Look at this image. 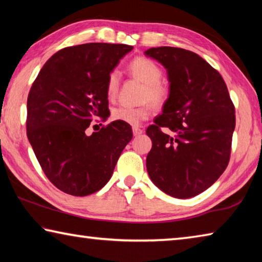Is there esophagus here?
Segmentation results:
<instances>
[{
	"label": "esophagus",
	"mask_w": 262,
	"mask_h": 262,
	"mask_svg": "<svg viewBox=\"0 0 262 262\" xmlns=\"http://www.w3.org/2000/svg\"><path fill=\"white\" fill-rule=\"evenodd\" d=\"M142 133H143V130H142L141 128H137V127H134V128H133V134H134V136L141 135Z\"/></svg>",
	"instance_id": "34e87169"
}]
</instances>
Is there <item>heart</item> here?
<instances>
[{"instance_id":"obj_1","label":"heart","mask_w":262,"mask_h":262,"mask_svg":"<svg viewBox=\"0 0 262 262\" xmlns=\"http://www.w3.org/2000/svg\"><path fill=\"white\" fill-rule=\"evenodd\" d=\"M129 72L133 76L139 78L145 84V100H150L157 106L165 103L170 91H168L166 84L161 81L163 72L156 62L148 57H136L130 62ZM119 83H120V74L118 70H112L106 81V94L108 98H114L117 96ZM150 114H151V106L149 104L142 106L122 104L113 110L112 118L114 120L121 121L127 125L139 126L142 121L150 117Z\"/></svg>"}]
</instances>
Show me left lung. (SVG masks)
<instances>
[{"label":"left lung","instance_id":"left-lung-1","mask_svg":"<svg viewBox=\"0 0 262 262\" xmlns=\"http://www.w3.org/2000/svg\"><path fill=\"white\" fill-rule=\"evenodd\" d=\"M144 54L166 69L170 83L162 114L147 129L152 142L148 174L170 196L193 198L209 188L228 166L234 106L220 73L195 53L162 46Z\"/></svg>","mask_w":262,"mask_h":262}]
</instances>
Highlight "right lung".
<instances>
[{
  "label": "right lung",
  "mask_w": 262,
  "mask_h": 262,
  "mask_svg": "<svg viewBox=\"0 0 262 262\" xmlns=\"http://www.w3.org/2000/svg\"><path fill=\"white\" fill-rule=\"evenodd\" d=\"M133 46L90 42L67 47L43 64L28 97V139L51 183L85 196L104 187L129 143V125L113 121L86 134L92 119L108 118L106 81Z\"/></svg>",
  "instance_id": "1"
}]
</instances>
